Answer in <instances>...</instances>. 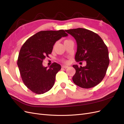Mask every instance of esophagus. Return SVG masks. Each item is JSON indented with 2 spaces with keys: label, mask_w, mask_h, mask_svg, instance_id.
<instances>
[{
  "label": "esophagus",
  "mask_w": 124,
  "mask_h": 124,
  "mask_svg": "<svg viewBox=\"0 0 124 124\" xmlns=\"http://www.w3.org/2000/svg\"><path fill=\"white\" fill-rule=\"evenodd\" d=\"M62 67L63 68H68V66H67V65H62Z\"/></svg>",
  "instance_id": "1"
}]
</instances>
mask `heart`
I'll list each match as a JSON object with an SVG mask.
<instances>
[{
	"label": "heart",
	"mask_w": 124,
	"mask_h": 124,
	"mask_svg": "<svg viewBox=\"0 0 124 124\" xmlns=\"http://www.w3.org/2000/svg\"><path fill=\"white\" fill-rule=\"evenodd\" d=\"M65 62H66V61H65Z\"/></svg>",
	"instance_id": "b5f03b06"
}]
</instances>
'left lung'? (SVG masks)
<instances>
[{
	"label": "left lung",
	"mask_w": 124,
	"mask_h": 124,
	"mask_svg": "<svg viewBox=\"0 0 124 124\" xmlns=\"http://www.w3.org/2000/svg\"><path fill=\"white\" fill-rule=\"evenodd\" d=\"M66 31L77 41L76 61L86 62L85 67L73 65L76 71L72 78L74 83L83 88L94 87L103 79L109 65L107 46L98 34L89 30L78 28Z\"/></svg>",
	"instance_id": "8db88e82"
}]
</instances>
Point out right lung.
<instances>
[{
  "mask_svg": "<svg viewBox=\"0 0 124 124\" xmlns=\"http://www.w3.org/2000/svg\"><path fill=\"white\" fill-rule=\"evenodd\" d=\"M67 36L62 29L41 31L30 37L22 46L17 63L22 81L32 92L42 94L53 86L61 66L54 62L47 68L43 67V61L51 54L56 41Z\"/></svg>",
  "mask_w": 124,
  "mask_h": 124,
  "instance_id": "right-lung-1",
  "label": "right lung"
}]
</instances>
